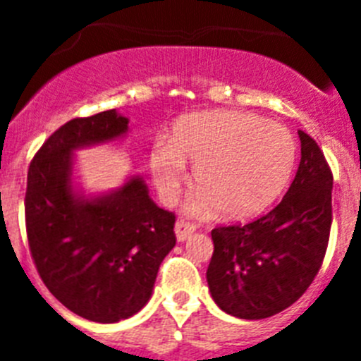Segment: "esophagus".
Instances as JSON below:
<instances>
[{
  "label": "esophagus",
  "instance_id": "34e87169",
  "mask_svg": "<svg viewBox=\"0 0 361 361\" xmlns=\"http://www.w3.org/2000/svg\"><path fill=\"white\" fill-rule=\"evenodd\" d=\"M193 231H197V224H193L190 220H178L177 224H175V233H177V238L180 242L190 238Z\"/></svg>",
  "mask_w": 361,
  "mask_h": 361
}]
</instances>
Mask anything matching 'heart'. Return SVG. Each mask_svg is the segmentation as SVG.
<instances>
[{"label":"heart","mask_w":361,"mask_h":361,"mask_svg":"<svg viewBox=\"0 0 361 361\" xmlns=\"http://www.w3.org/2000/svg\"><path fill=\"white\" fill-rule=\"evenodd\" d=\"M296 145L283 124L233 110L200 111L178 119L153 146L149 168L161 195L173 200L195 166L197 209L216 206L229 219H250L279 197L295 166Z\"/></svg>","instance_id":"b5f03b06"}]
</instances>
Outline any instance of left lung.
<instances>
[{
  "label": "left lung",
  "instance_id": "1",
  "mask_svg": "<svg viewBox=\"0 0 361 361\" xmlns=\"http://www.w3.org/2000/svg\"><path fill=\"white\" fill-rule=\"evenodd\" d=\"M298 171L279 206L247 224L216 226L208 279L222 311L262 320L307 291L324 262L333 222V171L318 142L300 130Z\"/></svg>",
  "mask_w": 361,
  "mask_h": 361
}]
</instances>
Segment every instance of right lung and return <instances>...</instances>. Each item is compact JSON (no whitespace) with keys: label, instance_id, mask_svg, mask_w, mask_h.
<instances>
[{"label":"right lung","instance_id":"obj_1","mask_svg":"<svg viewBox=\"0 0 361 361\" xmlns=\"http://www.w3.org/2000/svg\"><path fill=\"white\" fill-rule=\"evenodd\" d=\"M116 110L75 117L43 142L28 166L25 224L43 283L66 309L114 324L141 311L164 257L173 250L175 213L155 206L146 184L85 200L70 186L72 152L123 135Z\"/></svg>","mask_w":361,"mask_h":361}]
</instances>
